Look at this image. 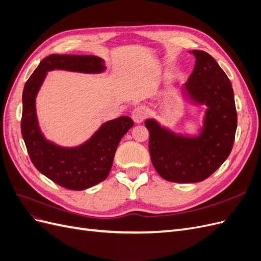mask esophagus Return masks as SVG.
Here are the masks:
<instances>
[{"label":"esophagus","mask_w":261,"mask_h":261,"mask_svg":"<svg viewBox=\"0 0 261 261\" xmlns=\"http://www.w3.org/2000/svg\"><path fill=\"white\" fill-rule=\"evenodd\" d=\"M147 114H148L147 108L140 106V107H137L133 110L132 117L135 123H141L147 117Z\"/></svg>","instance_id":"34e87169"}]
</instances>
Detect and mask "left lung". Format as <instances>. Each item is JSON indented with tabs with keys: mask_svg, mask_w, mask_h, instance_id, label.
<instances>
[{
	"mask_svg": "<svg viewBox=\"0 0 261 261\" xmlns=\"http://www.w3.org/2000/svg\"><path fill=\"white\" fill-rule=\"evenodd\" d=\"M192 53L195 67L183 89L208 107L200 136H176L153 120L145 122L153 167L161 177L174 183H197L215 173L230 155L238 127L234 92L224 70L207 52Z\"/></svg>",
	"mask_w": 261,
	"mask_h": 261,
	"instance_id": "8db88e82",
	"label": "left lung"
}]
</instances>
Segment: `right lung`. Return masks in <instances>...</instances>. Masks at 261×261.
<instances>
[{"instance_id": "obj_1", "label": "right lung", "mask_w": 261, "mask_h": 261, "mask_svg": "<svg viewBox=\"0 0 261 261\" xmlns=\"http://www.w3.org/2000/svg\"><path fill=\"white\" fill-rule=\"evenodd\" d=\"M105 68L103 61L94 55L51 54L40 62L22 91L20 127L30 160L43 175L72 191H83L108 177L116 148L122 137L133 127L134 122L128 116H121L102 125L86 144L80 147H59L45 140L39 129L36 96L49 70L100 73Z\"/></svg>"}]
</instances>
